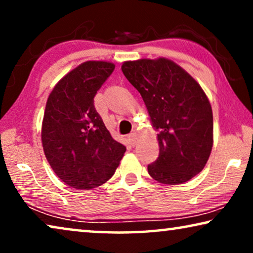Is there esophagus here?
Instances as JSON below:
<instances>
[{
    "label": "esophagus",
    "mask_w": 253,
    "mask_h": 253,
    "mask_svg": "<svg viewBox=\"0 0 253 253\" xmlns=\"http://www.w3.org/2000/svg\"><path fill=\"white\" fill-rule=\"evenodd\" d=\"M127 140H129V144L131 145V146H134L137 143V136L136 133H130L129 136H127Z\"/></svg>",
    "instance_id": "34e87169"
}]
</instances>
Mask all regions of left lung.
<instances>
[{
	"label": "left lung",
	"mask_w": 253,
	"mask_h": 253,
	"mask_svg": "<svg viewBox=\"0 0 253 253\" xmlns=\"http://www.w3.org/2000/svg\"><path fill=\"white\" fill-rule=\"evenodd\" d=\"M122 71L159 132L160 152L148 174L164 184L188 182L205 167L213 146L212 107L203 88L167 58L127 61Z\"/></svg>",
	"instance_id": "1"
}]
</instances>
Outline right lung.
<instances>
[{
	"label": "right lung",
	"instance_id": "add662e5",
	"mask_svg": "<svg viewBox=\"0 0 253 253\" xmlns=\"http://www.w3.org/2000/svg\"><path fill=\"white\" fill-rule=\"evenodd\" d=\"M115 65L88 61L65 75L48 96L42 121L43 152L55 174L75 189L88 190L112 177L126 151L110 136L94 96Z\"/></svg>",
	"mask_w": 253,
	"mask_h": 253
}]
</instances>
